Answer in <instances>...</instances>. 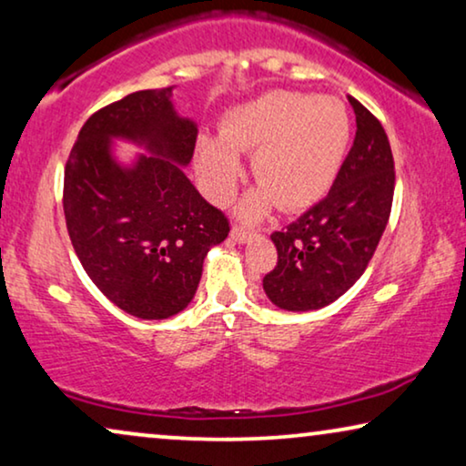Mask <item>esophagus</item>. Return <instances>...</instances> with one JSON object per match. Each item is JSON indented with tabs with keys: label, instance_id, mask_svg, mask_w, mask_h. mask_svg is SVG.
Masks as SVG:
<instances>
[{
	"label": "esophagus",
	"instance_id": "esophagus-1",
	"mask_svg": "<svg viewBox=\"0 0 466 466\" xmlns=\"http://www.w3.org/2000/svg\"><path fill=\"white\" fill-rule=\"evenodd\" d=\"M253 236L255 234L251 230H245V228H240V226H234L232 232H230V238L234 242H238V245H240V242H247L248 238H253Z\"/></svg>",
	"mask_w": 466,
	"mask_h": 466
}]
</instances>
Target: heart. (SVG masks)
Listing matches in <instances>:
<instances>
[{
	"mask_svg": "<svg viewBox=\"0 0 466 466\" xmlns=\"http://www.w3.org/2000/svg\"><path fill=\"white\" fill-rule=\"evenodd\" d=\"M349 143L350 116L338 99L272 90L234 107L219 139L200 137L198 175L208 198L226 205L242 177L238 154H253L259 187L242 200V218L259 219L274 205L299 211L329 192Z\"/></svg>",
	"mask_w": 466,
	"mask_h": 466,
	"instance_id": "obj_1",
	"label": "heart"
}]
</instances>
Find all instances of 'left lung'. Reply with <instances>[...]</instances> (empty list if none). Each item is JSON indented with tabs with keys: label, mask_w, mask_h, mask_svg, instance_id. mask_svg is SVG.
Wrapping results in <instances>:
<instances>
[{
	"label": "left lung",
	"mask_w": 466,
	"mask_h": 466,
	"mask_svg": "<svg viewBox=\"0 0 466 466\" xmlns=\"http://www.w3.org/2000/svg\"><path fill=\"white\" fill-rule=\"evenodd\" d=\"M357 135L329 194L270 238L279 261L264 291L283 310H319L361 279L389 224L395 160L378 117L349 96Z\"/></svg>",
	"instance_id": "8db88e82"
}]
</instances>
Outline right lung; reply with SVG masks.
I'll list each match as a JSON object with an SVG mask.
<instances>
[{
  "mask_svg": "<svg viewBox=\"0 0 466 466\" xmlns=\"http://www.w3.org/2000/svg\"><path fill=\"white\" fill-rule=\"evenodd\" d=\"M173 88L139 90L84 124L65 165L63 211L80 264L109 301L137 319H168L192 301L208 248L230 221L202 198L181 167L192 160L196 122L179 117ZM111 138L146 147L133 167Z\"/></svg>",
  "mask_w": 466,
  "mask_h": 466,
  "instance_id": "right-lung-1",
  "label": "right lung"
}]
</instances>
